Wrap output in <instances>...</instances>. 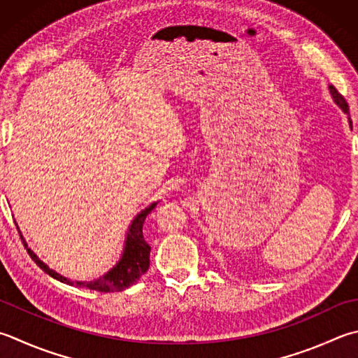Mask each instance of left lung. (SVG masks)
Wrapping results in <instances>:
<instances>
[{"label":"left lung","instance_id":"obj_1","mask_svg":"<svg viewBox=\"0 0 358 358\" xmlns=\"http://www.w3.org/2000/svg\"><path fill=\"white\" fill-rule=\"evenodd\" d=\"M329 90H330V95H332L334 101H335L336 104H338L340 109H341L343 112H345V113H348V115H349V106H348V103H346V99L343 98L341 93H338V90H336L334 85H329ZM349 124L352 126V121H350V117H349Z\"/></svg>","mask_w":358,"mask_h":358}]
</instances>
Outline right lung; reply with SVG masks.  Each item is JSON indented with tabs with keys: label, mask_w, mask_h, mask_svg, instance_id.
Here are the masks:
<instances>
[{
	"label": "right lung",
	"mask_w": 358,
	"mask_h": 358,
	"mask_svg": "<svg viewBox=\"0 0 358 358\" xmlns=\"http://www.w3.org/2000/svg\"><path fill=\"white\" fill-rule=\"evenodd\" d=\"M157 206V202H154L150 207H146L145 210H141L136 218H134L132 224L129 226V231H127L126 235V241H124V249L123 254H121V259L113 266L110 271H107L104 275H101L96 280H90V282H73L70 279L64 278L59 273L51 269L46 263L40 260L34 251L28 248L26 241L23 240V245L26 248V251L31 255V259L37 263V265L43 269L46 274H50L51 278L57 279L64 284L69 285H76L79 288H89V289H95V292H103V293H112V292H121L127 287H131L136 284V282L143 275L148 268H150V252H151V246L148 245L143 237V222L154 207Z\"/></svg>",
	"instance_id": "add662e5"
}]
</instances>
